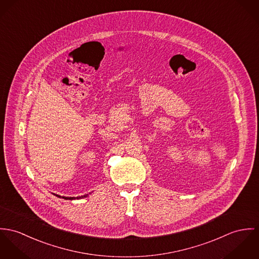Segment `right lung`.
Returning a JSON list of instances; mask_svg holds the SVG:
<instances>
[{"label":"right lung","instance_id":"1","mask_svg":"<svg viewBox=\"0 0 259 259\" xmlns=\"http://www.w3.org/2000/svg\"><path fill=\"white\" fill-rule=\"evenodd\" d=\"M60 198V196H58ZM62 199H64V200H74L75 198H68V197H62ZM76 199H79V198H76Z\"/></svg>","mask_w":259,"mask_h":259}]
</instances>
